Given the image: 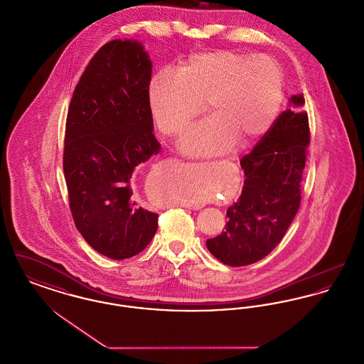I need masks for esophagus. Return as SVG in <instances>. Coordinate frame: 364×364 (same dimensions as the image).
Here are the masks:
<instances>
[{
	"label": "esophagus",
	"instance_id": "34e87169",
	"mask_svg": "<svg viewBox=\"0 0 364 364\" xmlns=\"http://www.w3.org/2000/svg\"><path fill=\"white\" fill-rule=\"evenodd\" d=\"M183 208H192V210H199V208H200V206H196V205H190V203H187V205H184Z\"/></svg>",
	"mask_w": 364,
	"mask_h": 364
}]
</instances>
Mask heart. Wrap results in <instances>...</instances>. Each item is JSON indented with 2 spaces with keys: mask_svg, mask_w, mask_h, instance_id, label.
<instances>
[{
  "mask_svg": "<svg viewBox=\"0 0 364 364\" xmlns=\"http://www.w3.org/2000/svg\"><path fill=\"white\" fill-rule=\"evenodd\" d=\"M284 98V73L266 54L217 50L193 54L178 68L158 70L149 86V107L156 128L181 135L202 112L211 116L195 125L183 140L190 154L230 149L236 139L248 143L264 134L277 117ZM203 190H191L181 200L200 203Z\"/></svg>",
  "mask_w": 364,
  "mask_h": 364,
  "instance_id": "1",
  "label": "heart"
}]
</instances>
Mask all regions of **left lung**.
Segmentation results:
<instances>
[{"mask_svg":"<svg viewBox=\"0 0 364 364\" xmlns=\"http://www.w3.org/2000/svg\"><path fill=\"white\" fill-rule=\"evenodd\" d=\"M291 104L301 106L304 97L292 95ZM309 144L307 113L287 109L242 156V195L226 210L225 230L206 242L217 259L233 267L247 266L277 247L300 206Z\"/></svg>","mask_w":364,"mask_h":364,"instance_id":"1","label":"left lung"}]
</instances>
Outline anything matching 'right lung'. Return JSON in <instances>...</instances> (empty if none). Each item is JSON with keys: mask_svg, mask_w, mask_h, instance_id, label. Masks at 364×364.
<instances>
[{"mask_svg": "<svg viewBox=\"0 0 364 364\" xmlns=\"http://www.w3.org/2000/svg\"><path fill=\"white\" fill-rule=\"evenodd\" d=\"M151 61L135 41L107 42L90 60L70 100L63 166L73 223L110 259L141 252L158 214L136 205L134 171L159 143L149 107Z\"/></svg>", "mask_w": 364, "mask_h": 364, "instance_id": "obj_1", "label": "right lung"}]
</instances>
